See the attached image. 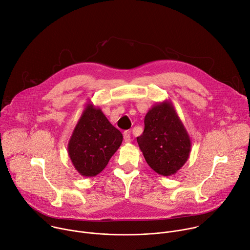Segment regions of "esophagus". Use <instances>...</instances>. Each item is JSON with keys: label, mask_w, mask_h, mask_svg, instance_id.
Here are the masks:
<instances>
[{"label": "esophagus", "mask_w": 250, "mask_h": 250, "mask_svg": "<svg viewBox=\"0 0 250 250\" xmlns=\"http://www.w3.org/2000/svg\"><path fill=\"white\" fill-rule=\"evenodd\" d=\"M124 140L125 142H126V144H128V142H130V133L129 131H125L124 132Z\"/></svg>", "instance_id": "1"}]
</instances>
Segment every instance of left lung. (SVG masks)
Listing matches in <instances>:
<instances>
[{
  "label": "left lung",
  "instance_id": "1",
  "mask_svg": "<svg viewBox=\"0 0 250 250\" xmlns=\"http://www.w3.org/2000/svg\"><path fill=\"white\" fill-rule=\"evenodd\" d=\"M136 139L147 164L162 176L176 174L190 156L191 138L170 100L151 106Z\"/></svg>",
  "mask_w": 250,
  "mask_h": 250
}]
</instances>
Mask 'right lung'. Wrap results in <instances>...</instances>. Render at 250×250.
I'll return each mask as SVG.
<instances>
[{
	"instance_id": "1",
	"label": "right lung",
	"mask_w": 250,
	"mask_h": 250,
	"mask_svg": "<svg viewBox=\"0 0 250 250\" xmlns=\"http://www.w3.org/2000/svg\"><path fill=\"white\" fill-rule=\"evenodd\" d=\"M122 142V132L88 102L68 141V155L81 176L94 177L108 165Z\"/></svg>"
}]
</instances>
